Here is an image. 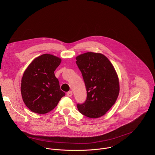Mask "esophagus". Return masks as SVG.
<instances>
[{"mask_svg":"<svg viewBox=\"0 0 155 155\" xmlns=\"http://www.w3.org/2000/svg\"><path fill=\"white\" fill-rule=\"evenodd\" d=\"M67 95H68V96H69V97H71V96H72V95H73L72 91H70L68 92V93H67Z\"/></svg>","mask_w":155,"mask_h":155,"instance_id":"1","label":"esophagus"}]
</instances>
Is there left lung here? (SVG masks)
<instances>
[{
    "instance_id": "obj_1",
    "label": "left lung",
    "mask_w": 155,
    "mask_h": 155,
    "mask_svg": "<svg viewBox=\"0 0 155 155\" xmlns=\"http://www.w3.org/2000/svg\"><path fill=\"white\" fill-rule=\"evenodd\" d=\"M86 86L87 98L77 104L79 112L91 118L104 115L115 103L120 92L119 79L112 64L101 53L87 52L76 57Z\"/></svg>"
}]
</instances>
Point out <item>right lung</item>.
<instances>
[{"label": "right lung", "mask_w": 155, "mask_h": 155, "mask_svg": "<svg viewBox=\"0 0 155 155\" xmlns=\"http://www.w3.org/2000/svg\"><path fill=\"white\" fill-rule=\"evenodd\" d=\"M61 59L50 54H43L35 58L24 72L21 84L23 102L32 112L45 114L54 108L62 97L54 71Z\"/></svg>", "instance_id": "obj_1"}]
</instances>
